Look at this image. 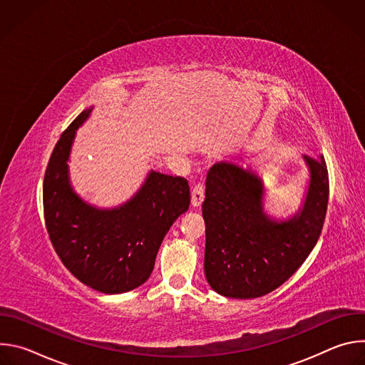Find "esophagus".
Segmentation results:
<instances>
[{"label": "esophagus", "mask_w": 365, "mask_h": 365, "mask_svg": "<svg viewBox=\"0 0 365 365\" xmlns=\"http://www.w3.org/2000/svg\"><path fill=\"white\" fill-rule=\"evenodd\" d=\"M203 199H205V189H203V186H202L200 183H197V185H195V187L192 189V205H193L195 207H197V206L202 205Z\"/></svg>", "instance_id": "obj_1"}]
</instances>
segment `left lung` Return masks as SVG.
Here are the masks:
<instances>
[{
    "label": "left lung",
    "instance_id": "left-lung-1",
    "mask_svg": "<svg viewBox=\"0 0 365 365\" xmlns=\"http://www.w3.org/2000/svg\"><path fill=\"white\" fill-rule=\"evenodd\" d=\"M309 185L289 220L264 211L263 179L232 162L215 163L206 176L202 215L206 225L205 276L220 294L264 296L302 264L321 235L329 196L324 155H303Z\"/></svg>",
    "mask_w": 365,
    "mask_h": 365
}]
</instances>
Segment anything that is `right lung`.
I'll return each mask as SVG.
<instances>
[{
  "instance_id": "add662e5",
  "label": "right lung",
  "mask_w": 365,
  "mask_h": 365,
  "mask_svg": "<svg viewBox=\"0 0 365 365\" xmlns=\"http://www.w3.org/2000/svg\"><path fill=\"white\" fill-rule=\"evenodd\" d=\"M93 107L65 130L48 160L43 182L46 228L65 267L96 292L117 294L141 286L173 222L189 210L187 180L150 170L131 199L98 207L72 187L69 158L76 130Z\"/></svg>"
}]
</instances>
